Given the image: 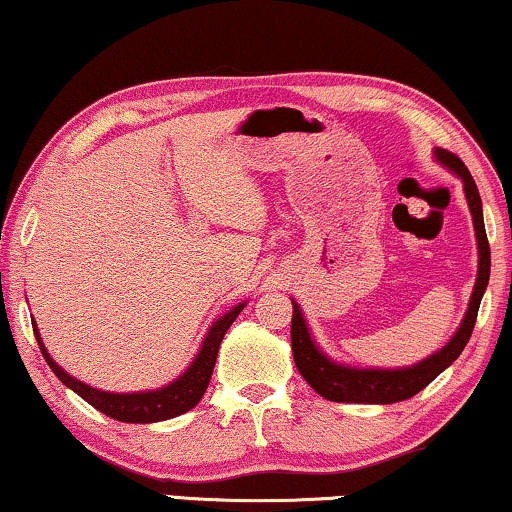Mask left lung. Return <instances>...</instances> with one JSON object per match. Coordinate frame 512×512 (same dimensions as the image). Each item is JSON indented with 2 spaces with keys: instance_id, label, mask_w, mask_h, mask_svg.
<instances>
[{
  "instance_id": "1",
  "label": "left lung",
  "mask_w": 512,
  "mask_h": 512,
  "mask_svg": "<svg viewBox=\"0 0 512 512\" xmlns=\"http://www.w3.org/2000/svg\"><path fill=\"white\" fill-rule=\"evenodd\" d=\"M434 157L441 161L443 166L455 170L464 182V196L469 203L473 228H476L478 240V277L476 286H473L469 309H466L464 321L459 325L453 339L429 355L418 365L404 367V369H358L346 367L339 362H332L328 355L318 351L314 339L309 335V328L302 316L300 307L293 302V321H291V346H293V360L298 372L305 376V381L314 388L318 395L330 399V402H348V404H395L404 402L413 395H418L422 388H427L443 369L453 365L464 351L466 342H469L473 325L478 318V307L483 300V293L490 281V242H487L485 221H483V203H480V194L476 182L464 166V161L457 154L448 150H434Z\"/></svg>"
}]
</instances>
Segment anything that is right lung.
Here are the masks:
<instances>
[{"instance_id":"right-lung-1","label":"right lung","mask_w":512,"mask_h":512,"mask_svg":"<svg viewBox=\"0 0 512 512\" xmlns=\"http://www.w3.org/2000/svg\"><path fill=\"white\" fill-rule=\"evenodd\" d=\"M244 305H247V302H240L238 307H233L228 314H224L212 323V328H210V332H207L205 342L201 346V351H198V355L194 358V362H191L187 372H184L182 376H177L173 383H168L159 390L124 392V395L96 390V388H92V385H87L83 381L73 379L71 374H66L64 369L59 367L53 358H50V353L46 351V346H43L41 335H39V330H36L34 321H32V325H34L36 342H39L43 358H46L48 367L53 369V374L66 385V388L78 392V395L83 397L87 404H92L96 411L106 413V416L120 420V422H159V420L182 416V413L191 411L198 402H201V397L205 395L207 385H210V379H212V369H214V362H217L221 339H224L226 330L231 328V323L238 318Z\"/></svg>"}]
</instances>
